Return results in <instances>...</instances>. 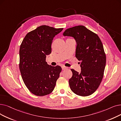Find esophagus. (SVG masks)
Masks as SVG:
<instances>
[{
  "mask_svg": "<svg viewBox=\"0 0 121 121\" xmlns=\"http://www.w3.org/2000/svg\"><path fill=\"white\" fill-rule=\"evenodd\" d=\"M62 70H66V69H67V68L66 67L64 66H62Z\"/></svg>",
  "mask_w": 121,
  "mask_h": 121,
  "instance_id": "obj_1",
  "label": "esophagus"
}]
</instances>
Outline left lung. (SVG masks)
<instances>
[{"instance_id":"1","label":"left lung","mask_w":121,"mask_h":121,"mask_svg":"<svg viewBox=\"0 0 121 121\" xmlns=\"http://www.w3.org/2000/svg\"><path fill=\"white\" fill-rule=\"evenodd\" d=\"M64 36H70L77 42L76 57L81 61V72L72 69L69 83L77 95L87 96L95 92L100 84L106 65V55L102 42L97 34L83 26L65 30Z\"/></svg>"}]
</instances>
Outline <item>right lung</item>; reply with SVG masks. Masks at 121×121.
I'll use <instances>...</instances> for the list:
<instances>
[{
    "mask_svg": "<svg viewBox=\"0 0 121 121\" xmlns=\"http://www.w3.org/2000/svg\"><path fill=\"white\" fill-rule=\"evenodd\" d=\"M63 28L43 25L28 33L20 45L19 68L26 86L33 94L43 96L53 91L62 68L47 63L54 36Z\"/></svg>",
    "mask_w": 121,
    "mask_h": 121,
    "instance_id": "right-lung-1",
    "label": "right lung"
}]
</instances>
